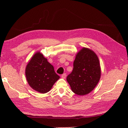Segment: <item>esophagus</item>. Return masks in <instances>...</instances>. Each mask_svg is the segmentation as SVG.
Masks as SVG:
<instances>
[{
  "label": "esophagus",
  "mask_w": 128,
  "mask_h": 128,
  "mask_svg": "<svg viewBox=\"0 0 128 128\" xmlns=\"http://www.w3.org/2000/svg\"><path fill=\"white\" fill-rule=\"evenodd\" d=\"M66 73H63V74H62V78H66Z\"/></svg>",
  "instance_id": "obj_1"
}]
</instances>
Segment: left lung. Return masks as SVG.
Here are the masks:
<instances>
[{"label":"left lung","instance_id":"1","mask_svg":"<svg viewBox=\"0 0 128 128\" xmlns=\"http://www.w3.org/2000/svg\"><path fill=\"white\" fill-rule=\"evenodd\" d=\"M101 70L98 56L94 51L84 47L77 54L72 72L66 81L72 92L78 95L90 92L99 81Z\"/></svg>","mask_w":128,"mask_h":128}]
</instances>
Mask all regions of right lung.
Instances as JSON below:
<instances>
[{
  "instance_id": "obj_1",
  "label": "right lung",
  "mask_w": 128,
  "mask_h": 128,
  "mask_svg": "<svg viewBox=\"0 0 128 128\" xmlns=\"http://www.w3.org/2000/svg\"><path fill=\"white\" fill-rule=\"evenodd\" d=\"M25 75L30 87L42 94L48 92L60 78L54 66L40 52L34 54L28 62Z\"/></svg>"
}]
</instances>
